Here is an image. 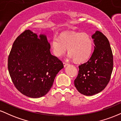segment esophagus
I'll return each instance as SVG.
<instances>
[{
	"label": "esophagus",
	"instance_id": "obj_1",
	"mask_svg": "<svg viewBox=\"0 0 121 121\" xmlns=\"http://www.w3.org/2000/svg\"><path fill=\"white\" fill-rule=\"evenodd\" d=\"M63 64H64V67H66V66H67L68 65V64L66 63V62H63Z\"/></svg>",
	"mask_w": 121,
	"mask_h": 121
}]
</instances>
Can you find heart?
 <instances>
[{"instance_id": "1", "label": "heart", "mask_w": 121, "mask_h": 121, "mask_svg": "<svg viewBox=\"0 0 121 121\" xmlns=\"http://www.w3.org/2000/svg\"><path fill=\"white\" fill-rule=\"evenodd\" d=\"M53 53L60 57L68 48L69 57L76 62H81L89 59L93 49V40L86 33L64 32L60 38L55 36L51 41Z\"/></svg>"}]
</instances>
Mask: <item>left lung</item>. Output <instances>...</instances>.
Masks as SVG:
<instances>
[{
	"mask_svg": "<svg viewBox=\"0 0 121 121\" xmlns=\"http://www.w3.org/2000/svg\"><path fill=\"white\" fill-rule=\"evenodd\" d=\"M94 50L90 59L79 65L74 86L80 93L93 95L103 91L110 80L113 56L109 40L101 32L92 35Z\"/></svg>",
	"mask_w": 121,
	"mask_h": 121,
	"instance_id": "1",
	"label": "left lung"
}]
</instances>
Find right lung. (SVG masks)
<instances>
[{"mask_svg":"<svg viewBox=\"0 0 121 121\" xmlns=\"http://www.w3.org/2000/svg\"><path fill=\"white\" fill-rule=\"evenodd\" d=\"M45 35L37 36L26 30L13 42L8 59V69L16 88L26 96L39 98L52 86L63 64L51 55Z\"/></svg>","mask_w":121,"mask_h":121,"instance_id":"obj_1","label":"right lung"}]
</instances>
